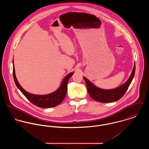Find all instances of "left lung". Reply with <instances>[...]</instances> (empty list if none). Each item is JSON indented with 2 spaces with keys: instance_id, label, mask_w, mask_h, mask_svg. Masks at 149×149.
<instances>
[{
  "instance_id": "1",
  "label": "left lung",
  "mask_w": 149,
  "mask_h": 149,
  "mask_svg": "<svg viewBox=\"0 0 149 149\" xmlns=\"http://www.w3.org/2000/svg\"><path fill=\"white\" fill-rule=\"evenodd\" d=\"M135 72V64L132 70L131 74L127 80L122 85L111 89H104L100 88L93 84L85 77L86 88L91 97L93 100L102 103H110L119 100L125 95L130 85Z\"/></svg>"
}]
</instances>
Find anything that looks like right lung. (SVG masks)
Masks as SVG:
<instances>
[{
	"label": "right lung",
	"mask_w": 149,
	"mask_h": 149,
	"mask_svg": "<svg viewBox=\"0 0 149 149\" xmlns=\"http://www.w3.org/2000/svg\"><path fill=\"white\" fill-rule=\"evenodd\" d=\"M13 62V77L15 83L23 95L33 104L41 108H50L57 106L64 100L67 92V84L70 77L73 74L72 72L68 74L65 77L60 87L54 92L47 95H38L30 93L25 91L18 83L16 77L14 61Z\"/></svg>",
	"instance_id": "right-lung-1"
}]
</instances>
